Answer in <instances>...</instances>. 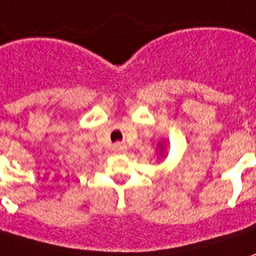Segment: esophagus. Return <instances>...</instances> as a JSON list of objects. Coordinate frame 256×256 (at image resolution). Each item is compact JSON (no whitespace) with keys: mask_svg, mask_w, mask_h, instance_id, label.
I'll list each match as a JSON object with an SVG mask.
<instances>
[{"mask_svg":"<svg viewBox=\"0 0 256 256\" xmlns=\"http://www.w3.org/2000/svg\"><path fill=\"white\" fill-rule=\"evenodd\" d=\"M114 151L116 154H124L128 151V146L123 142H116V144H114Z\"/></svg>","mask_w":256,"mask_h":256,"instance_id":"obj_1","label":"esophagus"}]
</instances>
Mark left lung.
<instances>
[{
	"label": "left lung",
	"instance_id": "obj_1",
	"mask_svg": "<svg viewBox=\"0 0 256 256\" xmlns=\"http://www.w3.org/2000/svg\"><path fill=\"white\" fill-rule=\"evenodd\" d=\"M158 150H156V152H158V158H165L166 156V148H168V141L162 140L158 142Z\"/></svg>",
	"mask_w": 256,
	"mask_h": 256
}]
</instances>
